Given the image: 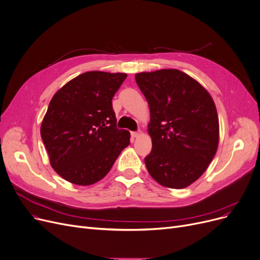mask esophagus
Returning <instances> with one entry per match:
<instances>
[{
  "mask_svg": "<svg viewBox=\"0 0 260 260\" xmlns=\"http://www.w3.org/2000/svg\"><path fill=\"white\" fill-rule=\"evenodd\" d=\"M132 136H133L134 138H138V137L141 136V132H140V131H138V132H133V133H132Z\"/></svg>",
  "mask_w": 260,
  "mask_h": 260,
  "instance_id": "esophagus-1",
  "label": "esophagus"
}]
</instances>
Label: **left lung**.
Masks as SVG:
<instances>
[{
  "instance_id": "8db88e82",
  "label": "left lung",
  "mask_w": 260,
  "mask_h": 260,
  "mask_svg": "<svg viewBox=\"0 0 260 260\" xmlns=\"http://www.w3.org/2000/svg\"><path fill=\"white\" fill-rule=\"evenodd\" d=\"M136 83L149 103L150 175L167 188L188 187L206 171L219 144V118L211 95L177 69L141 72Z\"/></svg>"
}]
</instances>
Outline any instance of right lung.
Segmentation results:
<instances>
[{"instance_id":"1","label":"right lung","mask_w":260,"mask_h":260,"mask_svg":"<svg viewBox=\"0 0 260 260\" xmlns=\"http://www.w3.org/2000/svg\"><path fill=\"white\" fill-rule=\"evenodd\" d=\"M125 73L89 71L54 94L40 134L55 172L80 186L102 179L129 144V132L117 128L111 100Z\"/></svg>"}]
</instances>
